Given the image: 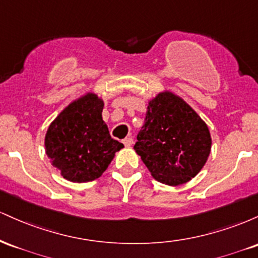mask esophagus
<instances>
[{
    "label": "esophagus",
    "mask_w": 258,
    "mask_h": 258,
    "mask_svg": "<svg viewBox=\"0 0 258 258\" xmlns=\"http://www.w3.org/2000/svg\"><path fill=\"white\" fill-rule=\"evenodd\" d=\"M122 143L125 144V147H131V146H133V138H131V137H126V138L122 141Z\"/></svg>",
    "instance_id": "34e87169"
}]
</instances>
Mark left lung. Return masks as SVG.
Returning a JSON list of instances; mask_svg holds the SVG:
<instances>
[{"label":"left lung","mask_w":258,"mask_h":258,"mask_svg":"<svg viewBox=\"0 0 258 258\" xmlns=\"http://www.w3.org/2000/svg\"><path fill=\"white\" fill-rule=\"evenodd\" d=\"M133 148L154 178L179 185L197 176L205 165L211 136L206 123L184 100L162 92L149 102Z\"/></svg>","instance_id":"1"}]
</instances>
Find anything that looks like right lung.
Masks as SVG:
<instances>
[{"instance_id":"1","label":"right lung","mask_w":258,"mask_h":258,"mask_svg":"<svg viewBox=\"0 0 258 258\" xmlns=\"http://www.w3.org/2000/svg\"><path fill=\"white\" fill-rule=\"evenodd\" d=\"M103 106L102 99L87 93L68 105L47 130L46 154L65 179L82 183L98 178L123 148L110 137Z\"/></svg>"}]
</instances>
